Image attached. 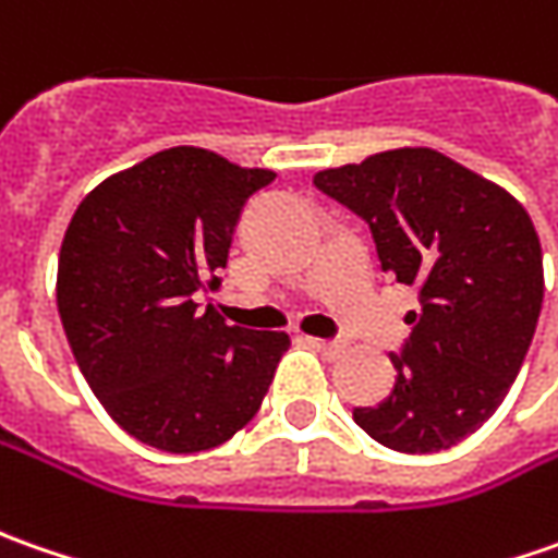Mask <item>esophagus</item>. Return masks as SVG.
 <instances>
[{"instance_id": "esophagus-1", "label": "esophagus", "mask_w": 558, "mask_h": 558, "mask_svg": "<svg viewBox=\"0 0 558 558\" xmlns=\"http://www.w3.org/2000/svg\"><path fill=\"white\" fill-rule=\"evenodd\" d=\"M312 345H315L317 352H324L327 357H339L342 352H345V342H330V339H312Z\"/></svg>"}]
</instances>
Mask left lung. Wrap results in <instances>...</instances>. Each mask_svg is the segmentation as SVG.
I'll use <instances>...</instances> for the list:
<instances>
[{
    "mask_svg": "<svg viewBox=\"0 0 558 558\" xmlns=\"http://www.w3.org/2000/svg\"><path fill=\"white\" fill-rule=\"evenodd\" d=\"M315 184L367 219L383 271L423 296L404 355L392 357V395L355 408V423L401 453L463 441L507 398L544 305V253L525 206L433 147L320 169Z\"/></svg>",
    "mask_w": 558,
    "mask_h": 558,
    "instance_id": "1",
    "label": "left lung"
}]
</instances>
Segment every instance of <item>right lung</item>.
<instances>
[{"instance_id":"add662e5","label":"right lung","mask_w":558,"mask_h":558,"mask_svg":"<svg viewBox=\"0 0 558 558\" xmlns=\"http://www.w3.org/2000/svg\"><path fill=\"white\" fill-rule=\"evenodd\" d=\"M275 179L206 147H169L113 172L76 206L58 256V315L117 426L166 453L219 448L256 416L290 337L228 327L201 290L241 209Z\"/></svg>"}]
</instances>
